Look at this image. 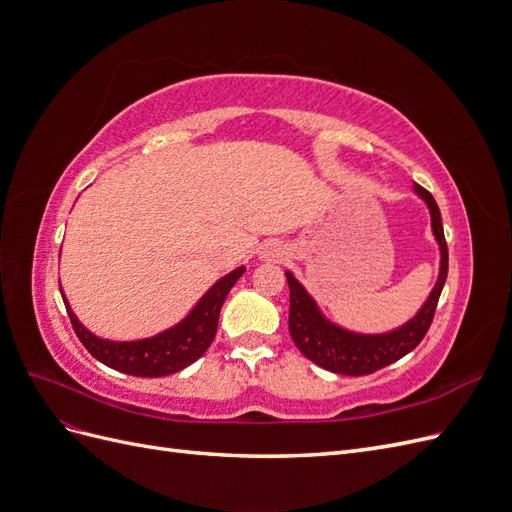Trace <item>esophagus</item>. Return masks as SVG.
Masks as SVG:
<instances>
[{"mask_svg": "<svg viewBox=\"0 0 512 512\" xmlns=\"http://www.w3.org/2000/svg\"><path fill=\"white\" fill-rule=\"evenodd\" d=\"M260 258L269 262H282L286 258V247L280 241H271L260 250Z\"/></svg>", "mask_w": 512, "mask_h": 512, "instance_id": "obj_1", "label": "esophagus"}]
</instances>
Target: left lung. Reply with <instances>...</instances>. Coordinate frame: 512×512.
I'll list each match as a JSON object with an SVG mask.
<instances>
[{"mask_svg": "<svg viewBox=\"0 0 512 512\" xmlns=\"http://www.w3.org/2000/svg\"><path fill=\"white\" fill-rule=\"evenodd\" d=\"M414 194L423 200L431 215V232L440 247V273L438 282L429 292L427 301L421 309L401 327L389 333H354L339 324L331 322L327 316L320 312L318 303L314 301L303 284L286 271V280L290 288V316H288V329L294 346L301 350L303 356L314 361L322 369L333 371V374L342 376H367L374 371L399 361L414 350L425 333L429 331V324L436 314V305L442 294L446 275H448V247L444 241V228H442V215L438 203L433 196L414 185Z\"/></svg>", "mask_w": 512, "mask_h": 512, "instance_id": "obj_1", "label": "left lung"}]
</instances>
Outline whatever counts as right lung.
I'll list each match as a JSON object with an SVG mask.
<instances>
[{
    "label": "right lung",
    "mask_w": 512,
    "mask_h": 512,
    "mask_svg": "<svg viewBox=\"0 0 512 512\" xmlns=\"http://www.w3.org/2000/svg\"><path fill=\"white\" fill-rule=\"evenodd\" d=\"M245 267L226 273L215 282L200 301L192 307V312L185 316L175 327H170L153 337L136 339V342H113V339H102L87 331L79 318L74 316L72 307L68 305L66 294L61 292V299L68 309L70 322L76 337L89 350V354L104 363L106 367L117 369L121 374H130L138 378H160L192 365L200 359L211 346L215 331H218L220 309L228 297L230 288L237 284ZM61 290V284H59Z\"/></svg>",
    "instance_id": "obj_1"
}]
</instances>
